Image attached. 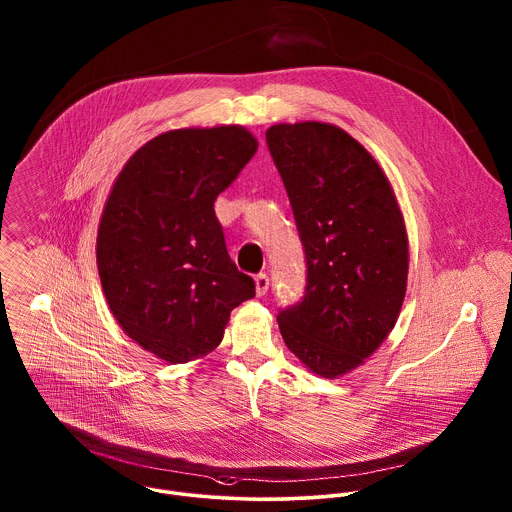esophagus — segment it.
<instances>
[{
    "instance_id": "1",
    "label": "esophagus",
    "mask_w": 512,
    "mask_h": 512,
    "mask_svg": "<svg viewBox=\"0 0 512 512\" xmlns=\"http://www.w3.org/2000/svg\"><path fill=\"white\" fill-rule=\"evenodd\" d=\"M267 289H269V277L265 273L255 275V291H257V295L263 297L267 293Z\"/></svg>"
}]
</instances>
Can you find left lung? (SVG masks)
Wrapping results in <instances>:
<instances>
[{
	"mask_svg": "<svg viewBox=\"0 0 512 512\" xmlns=\"http://www.w3.org/2000/svg\"><path fill=\"white\" fill-rule=\"evenodd\" d=\"M265 139L307 263L305 295L279 309V331L313 373L333 379L395 327L409 271L405 221L379 163L341 127L281 123Z\"/></svg>",
	"mask_w": 512,
	"mask_h": 512,
	"instance_id": "left-lung-1",
	"label": "left lung"
}]
</instances>
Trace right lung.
I'll return each instance as SVG.
<instances>
[{
  "label": "right lung",
  "instance_id": "obj_1",
  "mask_svg": "<svg viewBox=\"0 0 512 512\" xmlns=\"http://www.w3.org/2000/svg\"><path fill=\"white\" fill-rule=\"evenodd\" d=\"M257 151L239 125L175 129L121 169L97 231V269L123 331L167 363L213 351L255 281L231 261L217 195Z\"/></svg>",
  "mask_w": 512,
  "mask_h": 512
}]
</instances>
